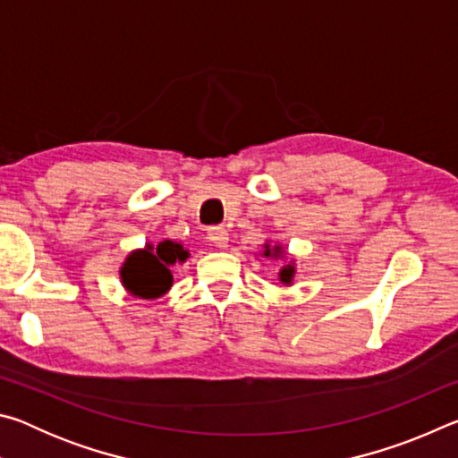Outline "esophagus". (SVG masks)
Here are the masks:
<instances>
[{
    "label": "esophagus",
    "instance_id": "esophagus-1",
    "mask_svg": "<svg viewBox=\"0 0 458 458\" xmlns=\"http://www.w3.org/2000/svg\"><path fill=\"white\" fill-rule=\"evenodd\" d=\"M208 240H210L214 246L226 248L228 246V230L222 228V226L208 228Z\"/></svg>",
    "mask_w": 458,
    "mask_h": 458
}]
</instances>
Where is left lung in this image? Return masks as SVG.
<instances>
[{
    "label": "left lung",
    "mask_w": 458,
    "mask_h": 458,
    "mask_svg": "<svg viewBox=\"0 0 458 458\" xmlns=\"http://www.w3.org/2000/svg\"><path fill=\"white\" fill-rule=\"evenodd\" d=\"M281 254H283L281 246L270 248L268 244H265V257H275V259H278V257H281ZM293 275H294V267H293V265H286V267H283L281 273H278V276H281V281H283V283H286V284L291 283Z\"/></svg>",
    "instance_id": "1"
}]
</instances>
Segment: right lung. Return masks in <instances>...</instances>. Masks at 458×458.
<instances>
[{"label": "right lung", "mask_w": 458, "mask_h": 458, "mask_svg": "<svg viewBox=\"0 0 458 458\" xmlns=\"http://www.w3.org/2000/svg\"><path fill=\"white\" fill-rule=\"evenodd\" d=\"M188 250L174 240H164L157 246L147 244L145 250L131 252L121 268V281L129 293L143 299H157L174 283L169 267L188 259Z\"/></svg>", "instance_id": "obj_1"}]
</instances>
